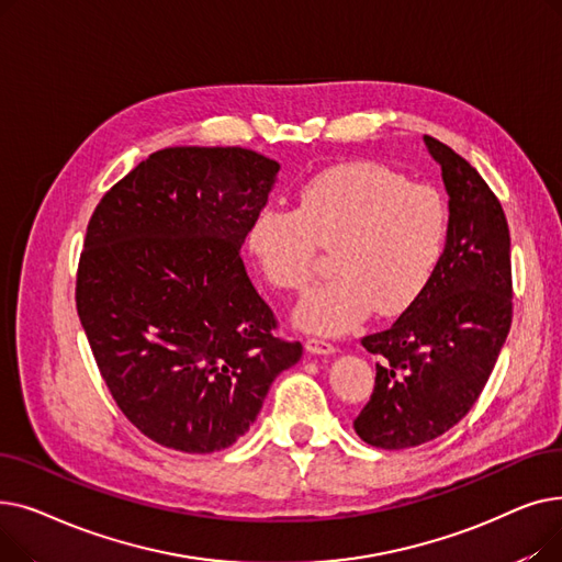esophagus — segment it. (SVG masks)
Returning a JSON list of instances; mask_svg holds the SVG:
<instances>
[{
	"label": "esophagus",
	"mask_w": 562,
	"mask_h": 562,
	"mask_svg": "<svg viewBox=\"0 0 562 562\" xmlns=\"http://www.w3.org/2000/svg\"><path fill=\"white\" fill-rule=\"evenodd\" d=\"M305 348L310 352H314V356H333V352L337 350L328 339H321V337H310L305 341Z\"/></svg>",
	"instance_id": "34e87169"
}]
</instances>
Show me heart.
Returning <instances> with one entry per match:
<instances>
[{"label":"heart","instance_id":"heart-1","mask_svg":"<svg viewBox=\"0 0 562 562\" xmlns=\"http://www.w3.org/2000/svg\"><path fill=\"white\" fill-rule=\"evenodd\" d=\"M449 239V204L375 161L337 164L312 175L296 210L266 204L248 227V248L271 286L305 291L318 248H333L335 276L296 310L310 333L341 335L373 310L394 316L432 282Z\"/></svg>","mask_w":562,"mask_h":562}]
</instances>
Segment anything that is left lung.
<instances>
[{
  "mask_svg": "<svg viewBox=\"0 0 562 562\" xmlns=\"http://www.w3.org/2000/svg\"><path fill=\"white\" fill-rule=\"evenodd\" d=\"M449 193L439 269L390 330L362 339L378 358L375 387L352 428L398 451L453 428L479 401L513 323L510 232L498 198L449 145L424 136Z\"/></svg>",
  "mask_w": 562,
  "mask_h": 562,
  "instance_id": "1",
  "label": "left lung"
}]
</instances>
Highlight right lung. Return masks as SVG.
Wrapping results in <instances>:
<instances>
[{
    "label": "right lung",
    "instance_id": "add662e5",
    "mask_svg": "<svg viewBox=\"0 0 562 562\" xmlns=\"http://www.w3.org/2000/svg\"><path fill=\"white\" fill-rule=\"evenodd\" d=\"M280 164L246 147H166L113 184L86 229L77 314L123 415L182 453L232 447L303 356L273 335L241 246Z\"/></svg>",
    "mask_w": 562,
    "mask_h": 562
}]
</instances>
